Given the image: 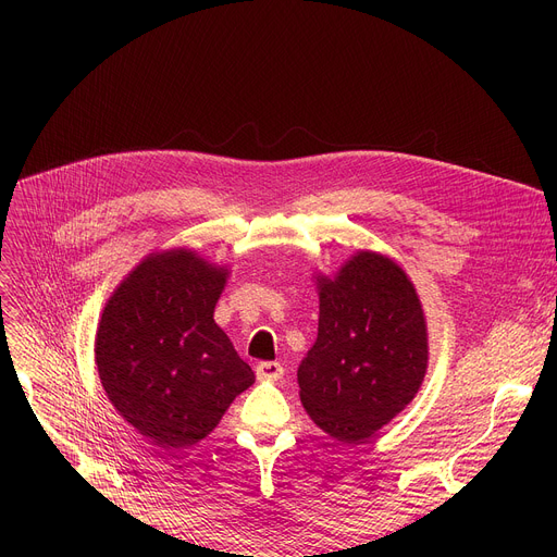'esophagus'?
Masks as SVG:
<instances>
[{"label":"esophagus","mask_w":557,"mask_h":557,"mask_svg":"<svg viewBox=\"0 0 557 557\" xmlns=\"http://www.w3.org/2000/svg\"><path fill=\"white\" fill-rule=\"evenodd\" d=\"M255 372H257V379H263V382H277V379H282L284 374V368L277 361H261L257 363Z\"/></svg>","instance_id":"obj_1"}]
</instances>
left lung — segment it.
Wrapping results in <instances>:
<instances>
[{
    "mask_svg": "<svg viewBox=\"0 0 557 557\" xmlns=\"http://www.w3.org/2000/svg\"><path fill=\"white\" fill-rule=\"evenodd\" d=\"M318 338L298 368L309 418L359 445L413 401L429 363L413 282L393 259L361 250L334 277L318 275Z\"/></svg>",
    "mask_w": 557,
    "mask_h": 557,
    "instance_id": "1",
    "label": "left lung"
}]
</instances>
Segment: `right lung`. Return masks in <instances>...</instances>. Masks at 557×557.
Wrapping results in <instances>:
<instances>
[{"instance_id":"1","label":"right lung","mask_w":557,"mask_h":557,"mask_svg":"<svg viewBox=\"0 0 557 557\" xmlns=\"http://www.w3.org/2000/svg\"><path fill=\"white\" fill-rule=\"evenodd\" d=\"M227 269L187 248L151 252L103 307L95 359L112 406L146 443L210 435L255 372L214 323Z\"/></svg>"}]
</instances>
